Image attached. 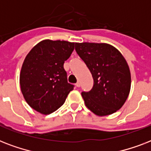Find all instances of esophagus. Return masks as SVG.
<instances>
[{
  "label": "esophagus",
  "instance_id": "1",
  "mask_svg": "<svg viewBox=\"0 0 151 151\" xmlns=\"http://www.w3.org/2000/svg\"><path fill=\"white\" fill-rule=\"evenodd\" d=\"M76 86H77V87H78V88H79V87H80V86H81V83L80 82H79V81H78V82H77V83H76Z\"/></svg>",
  "mask_w": 151,
  "mask_h": 151
}]
</instances>
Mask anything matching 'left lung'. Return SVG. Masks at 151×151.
<instances>
[{
    "label": "left lung",
    "mask_w": 151,
    "mask_h": 151,
    "mask_svg": "<svg viewBox=\"0 0 151 151\" xmlns=\"http://www.w3.org/2000/svg\"><path fill=\"white\" fill-rule=\"evenodd\" d=\"M75 50L94 80L91 91L81 92L85 106L98 116L121 109L131 88V73L122 53L106 43H76Z\"/></svg>",
    "instance_id": "obj_1"
}]
</instances>
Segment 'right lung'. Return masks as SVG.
<instances>
[{
  "label": "right lung",
  "mask_w": 151,
  "mask_h": 151,
  "mask_svg": "<svg viewBox=\"0 0 151 151\" xmlns=\"http://www.w3.org/2000/svg\"><path fill=\"white\" fill-rule=\"evenodd\" d=\"M75 43L44 40L27 54L20 72L19 83L25 100L42 114L58 110L73 85L67 82L64 62L69 59Z\"/></svg>",
  "instance_id": "obj_1"
}]
</instances>
